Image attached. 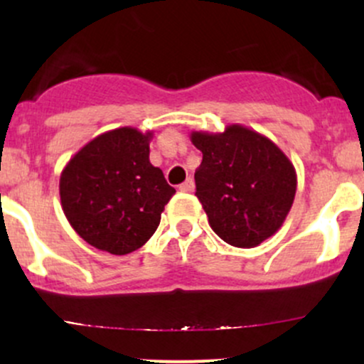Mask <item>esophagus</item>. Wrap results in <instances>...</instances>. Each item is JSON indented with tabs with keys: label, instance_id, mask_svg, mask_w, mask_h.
Listing matches in <instances>:
<instances>
[{
	"label": "esophagus",
	"instance_id": "obj_1",
	"mask_svg": "<svg viewBox=\"0 0 364 364\" xmlns=\"http://www.w3.org/2000/svg\"><path fill=\"white\" fill-rule=\"evenodd\" d=\"M179 190H181V191H185V193H191V191L195 190L193 179H191V178H188L185 183H181V185H179Z\"/></svg>",
	"mask_w": 364,
	"mask_h": 364
}]
</instances>
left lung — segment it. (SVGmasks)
Listing matches in <instances>:
<instances>
[{"mask_svg":"<svg viewBox=\"0 0 364 364\" xmlns=\"http://www.w3.org/2000/svg\"><path fill=\"white\" fill-rule=\"evenodd\" d=\"M190 140L203 154L195 195L215 235L236 248H255L274 236L298 188L289 157L265 135L237 123L217 133L191 132Z\"/></svg>","mask_w":364,"mask_h":364,"instance_id":"left-lung-1","label":"left lung"}]
</instances>
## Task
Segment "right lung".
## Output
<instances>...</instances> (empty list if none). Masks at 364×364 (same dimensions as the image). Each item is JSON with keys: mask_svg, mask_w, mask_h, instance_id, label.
Returning a JSON list of instances; mask_svg holds the SVG:
<instances>
[{"mask_svg": "<svg viewBox=\"0 0 364 364\" xmlns=\"http://www.w3.org/2000/svg\"><path fill=\"white\" fill-rule=\"evenodd\" d=\"M152 139L150 129H109L83 145L61 171L63 212L75 232L101 252L127 255L144 246L176 193L150 164Z\"/></svg>", "mask_w": 364, "mask_h": 364, "instance_id": "1", "label": "right lung"}]
</instances>
